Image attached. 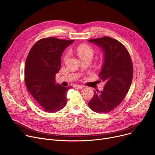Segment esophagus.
<instances>
[{
  "instance_id": "esophagus-1",
  "label": "esophagus",
  "mask_w": 155,
  "mask_h": 155,
  "mask_svg": "<svg viewBox=\"0 0 155 155\" xmlns=\"http://www.w3.org/2000/svg\"><path fill=\"white\" fill-rule=\"evenodd\" d=\"M74 86L76 88H78V89H83V88H84V87L83 85H74Z\"/></svg>"
}]
</instances>
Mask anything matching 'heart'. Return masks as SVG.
<instances>
[{
    "mask_svg": "<svg viewBox=\"0 0 155 155\" xmlns=\"http://www.w3.org/2000/svg\"><path fill=\"white\" fill-rule=\"evenodd\" d=\"M77 52L78 54L79 57L81 58L87 57H90L92 58L94 53V50L93 48L89 45H87V44L82 43V44H80V45L78 46ZM69 54L70 53L69 51H66L63 56V60L64 61L67 60L69 56Z\"/></svg>",
    "mask_w": 155,
    "mask_h": 155,
    "instance_id": "1",
    "label": "heart"
}]
</instances>
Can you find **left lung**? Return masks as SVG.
<instances>
[{
	"label": "left lung",
	"mask_w": 155,
	"mask_h": 155,
	"mask_svg": "<svg viewBox=\"0 0 155 155\" xmlns=\"http://www.w3.org/2000/svg\"><path fill=\"white\" fill-rule=\"evenodd\" d=\"M88 41L104 51L105 60L99 76L106 82L104 90H94L88 106L97 113H108L119 105L126 97L132 83L133 65L128 50L118 40L104 36Z\"/></svg>",
	"instance_id": "obj_1"
}]
</instances>
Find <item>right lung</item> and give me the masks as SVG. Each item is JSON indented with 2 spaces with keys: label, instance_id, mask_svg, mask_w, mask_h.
<instances>
[{
  "label": "right lung",
  "instance_id": "1",
  "mask_svg": "<svg viewBox=\"0 0 155 155\" xmlns=\"http://www.w3.org/2000/svg\"><path fill=\"white\" fill-rule=\"evenodd\" d=\"M74 40L48 37L38 40L26 58L25 82L28 92L44 111L55 113L67 104L66 97L72 86L55 83V75L61 67V55Z\"/></svg>",
  "mask_w": 155,
  "mask_h": 155
}]
</instances>
